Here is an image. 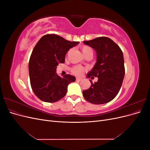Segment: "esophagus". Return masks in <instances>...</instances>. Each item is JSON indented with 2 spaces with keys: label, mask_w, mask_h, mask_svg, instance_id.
Segmentation results:
<instances>
[{
  "label": "esophagus",
  "mask_w": 150,
  "mask_h": 150,
  "mask_svg": "<svg viewBox=\"0 0 150 150\" xmlns=\"http://www.w3.org/2000/svg\"><path fill=\"white\" fill-rule=\"evenodd\" d=\"M82 78H76V81H82Z\"/></svg>",
  "instance_id": "esophagus-1"
}]
</instances>
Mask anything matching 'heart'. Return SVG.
<instances>
[{
	"mask_svg": "<svg viewBox=\"0 0 150 150\" xmlns=\"http://www.w3.org/2000/svg\"><path fill=\"white\" fill-rule=\"evenodd\" d=\"M81 50H82V52L84 56L91 52H93L91 48L89 46H83L81 47ZM84 70V67L79 66H75L72 68V72L75 75L80 76L83 73Z\"/></svg>",
	"mask_w": 150,
	"mask_h": 150,
	"instance_id": "b5f03b06",
	"label": "heart"
}]
</instances>
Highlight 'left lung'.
<instances>
[{"label": "left lung", "mask_w": 150, "mask_h": 150, "mask_svg": "<svg viewBox=\"0 0 150 150\" xmlns=\"http://www.w3.org/2000/svg\"><path fill=\"white\" fill-rule=\"evenodd\" d=\"M84 44L93 48L96 52V62L87 78H98L97 82L83 91L86 101L94 104H105L112 101L119 93L125 77L123 54L120 47L111 39L100 37L88 41Z\"/></svg>", "instance_id": "left-lung-1"}]
</instances>
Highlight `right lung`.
<instances>
[{
	"label": "right lung",
	"mask_w": 150,
	"mask_h": 150,
	"mask_svg": "<svg viewBox=\"0 0 150 150\" xmlns=\"http://www.w3.org/2000/svg\"><path fill=\"white\" fill-rule=\"evenodd\" d=\"M79 42H71L56 34H47L35 46L29 62L31 88L39 99L54 103L65 96L67 86L76 78L67 74L63 78L56 73L59 63H64L69 50Z\"/></svg>",
	"instance_id": "obj_1"
}]
</instances>
